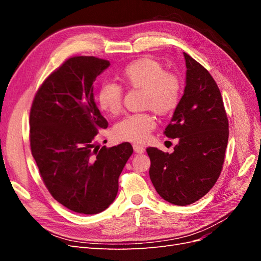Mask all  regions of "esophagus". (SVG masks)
Instances as JSON below:
<instances>
[{
  "label": "esophagus",
  "instance_id": "obj_1",
  "mask_svg": "<svg viewBox=\"0 0 261 261\" xmlns=\"http://www.w3.org/2000/svg\"><path fill=\"white\" fill-rule=\"evenodd\" d=\"M133 148H134V150H135V152H137V153H143V152H145V148H144V146H141V145L134 144V145H133Z\"/></svg>",
  "mask_w": 261,
  "mask_h": 261
}]
</instances>
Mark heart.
Listing matches in <instances>:
<instances>
[{
    "mask_svg": "<svg viewBox=\"0 0 261 261\" xmlns=\"http://www.w3.org/2000/svg\"><path fill=\"white\" fill-rule=\"evenodd\" d=\"M117 77L129 88L143 90V107L152 109L158 114H169L179 103V80L153 59L143 58L129 63ZM96 98L102 111L114 115L122 110L123 90L116 84H102L97 90ZM154 127L155 120L151 113H135L115 124L114 135L122 140L141 143Z\"/></svg>",
    "mask_w": 261,
    "mask_h": 261,
    "instance_id": "b5f03b06",
    "label": "heart"
}]
</instances>
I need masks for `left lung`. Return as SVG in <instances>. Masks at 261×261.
<instances>
[{
  "mask_svg": "<svg viewBox=\"0 0 261 261\" xmlns=\"http://www.w3.org/2000/svg\"><path fill=\"white\" fill-rule=\"evenodd\" d=\"M186 86L164 130L178 138L172 153L147 148L149 175L156 193L176 206H187L206 195L222 171L228 121L222 96L208 70L184 52Z\"/></svg>",
  "mask_w": 261,
  "mask_h": 261,
  "instance_id": "obj_1",
  "label": "left lung"
}]
</instances>
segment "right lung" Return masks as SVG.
<instances>
[{
  "label": "right lung",
  "mask_w": 261,
  "mask_h": 261,
  "mask_svg": "<svg viewBox=\"0 0 261 261\" xmlns=\"http://www.w3.org/2000/svg\"><path fill=\"white\" fill-rule=\"evenodd\" d=\"M110 62L74 57L43 82L30 109V148L53 198L74 212L96 215L111 204L133 153L129 143L100 147L108 127L93 97V82Z\"/></svg>",
  "instance_id": "right-lung-1"
}]
</instances>
